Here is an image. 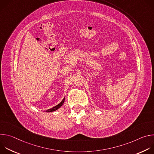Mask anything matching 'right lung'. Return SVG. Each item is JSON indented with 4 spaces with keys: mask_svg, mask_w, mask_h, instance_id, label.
I'll return each mask as SVG.
<instances>
[{
    "mask_svg": "<svg viewBox=\"0 0 154 154\" xmlns=\"http://www.w3.org/2000/svg\"><path fill=\"white\" fill-rule=\"evenodd\" d=\"M64 98L63 99V100L59 103V104H58L57 105H56V106H55L54 107H53V108H51V109H48V110H46V112H54V111H55V110H57V109H58L63 104V103H64Z\"/></svg>",
    "mask_w": 154,
    "mask_h": 154,
    "instance_id": "add662e5",
    "label": "right lung"
}]
</instances>
